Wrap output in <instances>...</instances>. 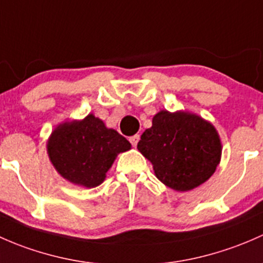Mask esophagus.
<instances>
[{"label":"esophagus","mask_w":263,"mask_h":263,"mask_svg":"<svg viewBox=\"0 0 263 263\" xmlns=\"http://www.w3.org/2000/svg\"><path fill=\"white\" fill-rule=\"evenodd\" d=\"M139 138H140L139 134H135V135H133V137L129 138V140H130L133 147H137L138 142H139Z\"/></svg>","instance_id":"esophagus-1"}]
</instances>
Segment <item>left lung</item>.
Segmentation results:
<instances>
[{
    "label": "left lung",
    "mask_w": 263,
    "mask_h": 263,
    "mask_svg": "<svg viewBox=\"0 0 263 263\" xmlns=\"http://www.w3.org/2000/svg\"><path fill=\"white\" fill-rule=\"evenodd\" d=\"M140 153L153 164L157 178L177 191L204 183L215 172L221 144L215 128L200 116L161 111L138 143Z\"/></svg>",
    "instance_id": "left-lung-1"
}]
</instances>
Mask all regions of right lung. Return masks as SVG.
I'll use <instances>...</instances> for the list:
<instances>
[{"mask_svg":"<svg viewBox=\"0 0 263 263\" xmlns=\"http://www.w3.org/2000/svg\"><path fill=\"white\" fill-rule=\"evenodd\" d=\"M130 143L114 129H107L93 115L59 125L51 133L48 154L66 180L85 187H96L106 177L116 156L130 149Z\"/></svg>","mask_w":263,"mask_h":263,"instance_id":"right-lung-1","label":"right lung"}]
</instances>
